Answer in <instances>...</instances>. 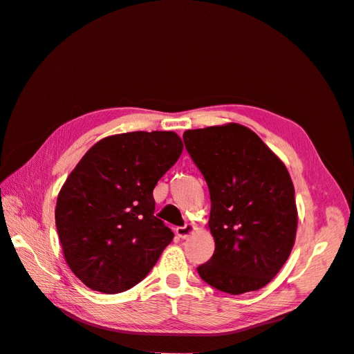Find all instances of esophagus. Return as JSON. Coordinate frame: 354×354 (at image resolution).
Wrapping results in <instances>:
<instances>
[{"label":"esophagus","mask_w":354,"mask_h":354,"mask_svg":"<svg viewBox=\"0 0 354 354\" xmlns=\"http://www.w3.org/2000/svg\"><path fill=\"white\" fill-rule=\"evenodd\" d=\"M195 230V226L194 224H186V226H181V227H177L176 229V233L178 234V236L181 238V239H185V238H187L189 234Z\"/></svg>","instance_id":"esophagus-1"}]
</instances>
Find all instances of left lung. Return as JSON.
Listing matches in <instances>:
<instances>
[{
  "mask_svg": "<svg viewBox=\"0 0 354 354\" xmlns=\"http://www.w3.org/2000/svg\"><path fill=\"white\" fill-rule=\"evenodd\" d=\"M183 142L211 198L216 250L198 267L201 279L232 295L257 291L282 269L294 246L297 207L288 169L239 124L189 130Z\"/></svg>",
  "mask_w": 354,
  "mask_h": 354,
  "instance_id": "1",
  "label": "left lung"
}]
</instances>
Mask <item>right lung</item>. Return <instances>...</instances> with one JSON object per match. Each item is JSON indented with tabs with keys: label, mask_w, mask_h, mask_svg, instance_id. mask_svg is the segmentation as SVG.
I'll use <instances>...</instances> for the list:
<instances>
[{
	"label": "right lung",
	"mask_w": 354,
	"mask_h": 354,
	"mask_svg": "<svg viewBox=\"0 0 354 354\" xmlns=\"http://www.w3.org/2000/svg\"><path fill=\"white\" fill-rule=\"evenodd\" d=\"M183 151L173 131H134L95 143L56 203L66 263L94 291L118 294L143 281L174 234L155 217L152 192Z\"/></svg>",
	"instance_id": "right-lung-1"
}]
</instances>
